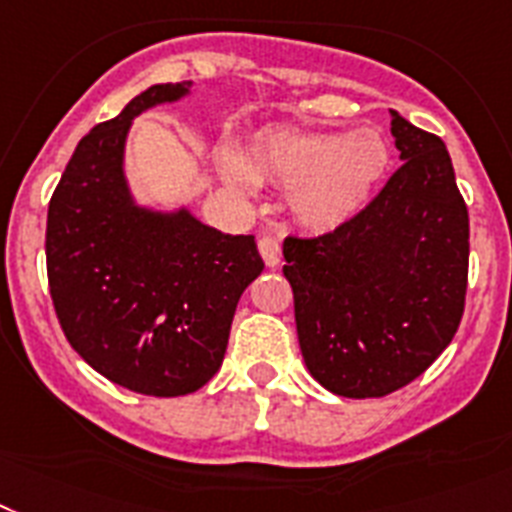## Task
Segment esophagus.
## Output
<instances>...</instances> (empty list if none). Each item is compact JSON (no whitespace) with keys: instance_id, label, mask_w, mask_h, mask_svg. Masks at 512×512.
<instances>
[{"instance_id":"esophagus-1","label":"esophagus","mask_w":512,"mask_h":512,"mask_svg":"<svg viewBox=\"0 0 512 512\" xmlns=\"http://www.w3.org/2000/svg\"><path fill=\"white\" fill-rule=\"evenodd\" d=\"M257 249H260L265 265H270V268L281 263V244H278V239H273V236H260Z\"/></svg>"}]
</instances>
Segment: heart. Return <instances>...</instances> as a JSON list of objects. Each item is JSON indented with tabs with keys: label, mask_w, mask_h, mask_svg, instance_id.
I'll use <instances>...</instances> for the list:
<instances>
[{
	"label": "heart",
	"mask_w": 512,
	"mask_h": 512,
	"mask_svg": "<svg viewBox=\"0 0 512 512\" xmlns=\"http://www.w3.org/2000/svg\"><path fill=\"white\" fill-rule=\"evenodd\" d=\"M390 166V148L377 130L341 132L268 127L242 150V166L226 161L234 184L249 182L286 192L289 213L302 229L330 234L369 205Z\"/></svg>",
	"instance_id": "obj_1"
}]
</instances>
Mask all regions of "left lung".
<instances>
[{"mask_svg":"<svg viewBox=\"0 0 512 512\" xmlns=\"http://www.w3.org/2000/svg\"><path fill=\"white\" fill-rule=\"evenodd\" d=\"M401 169L341 229L283 242L309 375L343 398H380L435 362L461 325L468 210L440 137L390 111Z\"/></svg>","mask_w":512,"mask_h":512,"instance_id":"left-lung-1","label":"left lung"}]
</instances>
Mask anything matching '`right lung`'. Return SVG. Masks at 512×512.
Segmentation results:
<instances>
[{
	"mask_svg": "<svg viewBox=\"0 0 512 512\" xmlns=\"http://www.w3.org/2000/svg\"><path fill=\"white\" fill-rule=\"evenodd\" d=\"M192 83L150 85L77 143L46 218L51 302L72 349L143 395L195 393L216 375L239 296L263 273L255 236H231L187 208L135 203L124 176L132 119Z\"/></svg>",
	"mask_w": 512,
	"mask_h": 512,
	"instance_id": "add662e5",
	"label": "right lung"
}]
</instances>
